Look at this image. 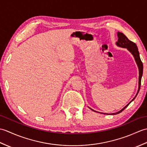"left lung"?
<instances>
[{
  "label": "left lung",
  "instance_id": "1",
  "mask_svg": "<svg viewBox=\"0 0 147 147\" xmlns=\"http://www.w3.org/2000/svg\"><path fill=\"white\" fill-rule=\"evenodd\" d=\"M117 36H118V41L116 42V44L119 47H121L127 48V49H128V51H129L131 52V54L133 55L134 57H135V61L136 62V64L138 66V69H139V87H138V92H137V94H136V95H137L140 91V86H141V80H142V74H143V63L141 61V59H140V54L138 52V47H137L136 45L135 44V43H134L132 41L129 40L128 38H127V36L124 35L123 33L118 32ZM136 95L135 96V97L136 96ZM135 97L128 104L126 105L125 107L122 109V110L116 112V113H112V115L117 114L119 113H120V112H121L123 111H124V109H125L127 107V106L129 105L130 103L135 98ZM92 110L93 111V109H92Z\"/></svg>",
  "mask_w": 147,
  "mask_h": 147
}]
</instances>
